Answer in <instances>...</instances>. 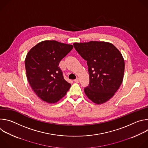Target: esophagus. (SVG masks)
Masks as SVG:
<instances>
[{"label":"esophagus","instance_id":"esophagus-1","mask_svg":"<svg viewBox=\"0 0 148 148\" xmlns=\"http://www.w3.org/2000/svg\"><path fill=\"white\" fill-rule=\"evenodd\" d=\"M74 82H77V83H78V82H79V79L78 78H76L75 79H74Z\"/></svg>","mask_w":148,"mask_h":148}]
</instances>
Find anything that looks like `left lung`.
<instances>
[{
  "label": "left lung",
  "instance_id": "8db88e82",
  "mask_svg": "<svg viewBox=\"0 0 148 148\" xmlns=\"http://www.w3.org/2000/svg\"><path fill=\"white\" fill-rule=\"evenodd\" d=\"M78 54L87 61L89 85L84 88L88 98L97 104L110 99L123 81L125 62L120 51L108 42L74 43Z\"/></svg>",
  "mask_w": 148,
  "mask_h": 148
}]
</instances>
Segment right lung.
I'll list each match as a JSON object with an SVG mask.
<instances>
[{
	"instance_id": "obj_1",
	"label": "right lung",
	"mask_w": 148,
	"mask_h": 148,
	"mask_svg": "<svg viewBox=\"0 0 148 148\" xmlns=\"http://www.w3.org/2000/svg\"><path fill=\"white\" fill-rule=\"evenodd\" d=\"M73 48L70 45L46 40L28 52L25 59L27 78L41 99L54 103L64 97L69 90L71 84L65 80L58 66Z\"/></svg>"
}]
</instances>
